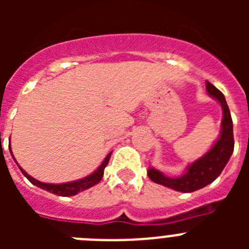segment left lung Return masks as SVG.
<instances>
[{
	"instance_id": "8db88e82",
	"label": "left lung",
	"mask_w": 249,
	"mask_h": 249,
	"mask_svg": "<svg viewBox=\"0 0 249 249\" xmlns=\"http://www.w3.org/2000/svg\"><path fill=\"white\" fill-rule=\"evenodd\" d=\"M206 83V89L208 94L221 103L222 111H223L221 135H219L217 142L203 157L198 158L191 166H188L187 172L181 177H167L155 168H149L147 172L148 177L153 182L172 188L178 192H195V191L206 187L207 184L212 183L222 173L232 156L233 148H234L233 122L226 98H224L223 93L215 89L212 83H210L208 81Z\"/></svg>"
}]
</instances>
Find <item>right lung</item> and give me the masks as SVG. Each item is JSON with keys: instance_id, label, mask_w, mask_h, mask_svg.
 Wrapping results in <instances>:
<instances>
[{"instance_id": "add662e5", "label": "right lung", "mask_w": 249, "mask_h": 249, "mask_svg": "<svg viewBox=\"0 0 249 249\" xmlns=\"http://www.w3.org/2000/svg\"><path fill=\"white\" fill-rule=\"evenodd\" d=\"M10 152H11V155H12L11 147H10ZM111 155H112V152H109L108 155L106 156V158H105V160L102 162V164H101V166L98 167V168L96 169L93 173H91L89 176L82 178V179H78V181L68 182V183H62V184H50V183H43V182L37 181V179H35L34 177H31L30 175H27V172H25V171H23V169L18 166V163H17V162L16 163H17V166H18V168L21 169V172L23 173V176H25V177L27 178L28 181H30L32 184L39 187V188H42V190L47 191V192L53 193V195L62 196V197H70V196L77 195L78 192H82V191L87 190V188H89V187L94 186V184H97L98 182L102 179L103 172H105L106 166L108 164V160H109V158H111ZM12 157H13V155H12ZM13 160H15V158H13Z\"/></svg>"}]
</instances>
